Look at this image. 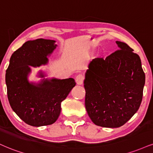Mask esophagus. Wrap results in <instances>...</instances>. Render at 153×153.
<instances>
[{"label":"esophagus","instance_id":"obj_1","mask_svg":"<svg viewBox=\"0 0 153 153\" xmlns=\"http://www.w3.org/2000/svg\"><path fill=\"white\" fill-rule=\"evenodd\" d=\"M84 80V76L82 74H79L75 78V81H76L78 85H82L83 83Z\"/></svg>","mask_w":153,"mask_h":153}]
</instances>
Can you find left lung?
Instances as JSON below:
<instances>
[{"label": "left lung", "mask_w": 153, "mask_h": 153, "mask_svg": "<svg viewBox=\"0 0 153 153\" xmlns=\"http://www.w3.org/2000/svg\"><path fill=\"white\" fill-rule=\"evenodd\" d=\"M105 59H93L85 75V105L93 123L104 128L123 126L139 109L145 75L139 56L126 43Z\"/></svg>", "instance_id": "1"}]
</instances>
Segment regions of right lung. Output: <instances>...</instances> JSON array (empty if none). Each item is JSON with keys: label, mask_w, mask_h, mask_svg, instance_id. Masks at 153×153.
Returning <instances> with one entry per match:
<instances>
[{"label": "right lung", "mask_w": 153, "mask_h": 153, "mask_svg": "<svg viewBox=\"0 0 153 153\" xmlns=\"http://www.w3.org/2000/svg\"><path fill=\"white\" fill-rule=\"evenodd\" d=\"M56 40L39 38L28 40L13 53L5 73L9 103L18 117L27 125L40 127L54 123L61 111V102L75 87L73 78H45L43 71L39 82H30V66L48 62L56 48Z\"/></svg>", "instance_id": "add662e5"}]
</instances>
